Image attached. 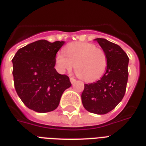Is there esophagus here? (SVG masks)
Returning a JSON list of instances; mask_svg holds the SVG:
<instances>
[{
  "instance_id": "obj_1",
  "label": "esophagus",
  "mask_w": 146,
  "mask_h": 146,
  "mask_svg": "<svg viewBox=\"0 0 146 146\" xmlns=\"http://www.w3.org/2000/svg\"><path fill=\"white\" fill-rule=\"evenodd\" d=\"M70 82H71V83H72V84H73V83H74V82H76V80H75V79H74V78L71 77L70 79Z\"/></svg>"
}]
</instances>
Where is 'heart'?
<instances>
[{"label":"heart","instance_id":"b5f03b06","mask_svg":"<svg viewBox=\"0 0 146 146\" xmlns=\"http://www.w3.org/2000/svg\"><path fill=\"white\" fill-rule=\"evenodd\" d=\"M64 52L56 56V63L60 71L74 70L78 77L91 82L102 77L107 68L108 60L104 50L88 42H73L66 45Z\"/></svg>","mask_w":146,"mask_h":146}]
</instances>
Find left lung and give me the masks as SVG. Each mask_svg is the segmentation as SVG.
Listing matches in <instances>:
<instances>
[{"mask_svg": "<svg viewBox=\"0 0 146 146\" xmlns=\"http://www.w3.org/2000/svg\"><path fill=\"white\" fill-rule=\"evenodd\" d=\"M107 56L104 75L94 83L84 85L82 102L86 110L105 114L117 105L125 95L128 80L129 57L119 45L104 38H96Z\"/></svg>", "mask_w": 146, "mask_h": 146, "instance_id": "1", "label": "left lung"}]
</instances>
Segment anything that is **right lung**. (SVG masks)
<instances>
[{"label": "right lung", "instance_id": "1", "mask_svg": "<svg viewBox=\"0 0 146 146\" xmlns=\"http://www.w3.org/2000/svg\"><path fill=\"white\" fill-rule=\"evenodd\" d=\"M64 43L38 40L19 49L12 59L15 89L28 108L38 113L54 111L71 86L68 76L54 68L56 54Z\"/></svg>", "mask_w": 146, "mask_h": 146}]
</instances>
